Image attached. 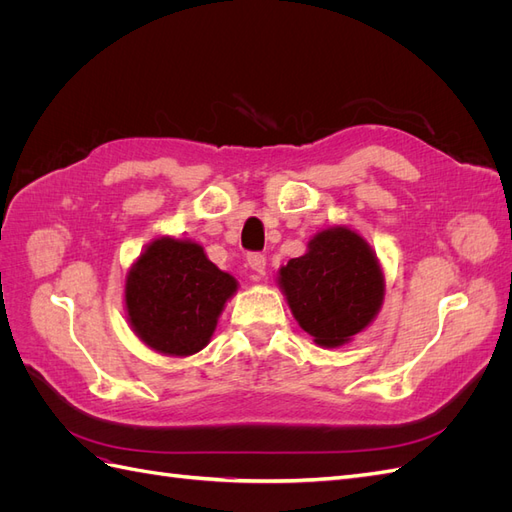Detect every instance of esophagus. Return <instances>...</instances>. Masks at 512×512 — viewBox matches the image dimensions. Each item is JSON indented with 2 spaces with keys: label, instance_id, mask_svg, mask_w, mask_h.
<instances>
[{
  "label": "esophagus",
  "instance_id": "obj_1",
  "mask_svg": "<svg viewBox=\"0 0 512 512\" xmlns=\"http://www.w3.org/2000/svg\"><path fill=\"white\" fill-rule=\"evenodd\" d=\"M247 265H250V269H252L256 275H265L267 258H265V254H250V256H247Z\"/></svg>",
  "mask_w": 512,
  "mask_h": 512
}]
</instances>
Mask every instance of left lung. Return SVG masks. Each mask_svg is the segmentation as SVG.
<instances>
[{"label":"left lung","mask_w":512,"mask_h":512,"mask_svg":"<svg viewBox=\"0 0 512 512\" xmlns=\"http://www.w3.org/2000/svg\"><path fill=\"white\" fill-rule=\"evenodd\" d=\"M299 327L322 348L352 342L376 320L384 301V271L356 230L331 226L307 243V252L277 271Z\"/></svg>","instance_id":"left-lung-1"}]
</instances>
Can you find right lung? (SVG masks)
I'll return each mask as SVG.
<instances>
[{
    "label": "right lung",
    "instance_id": "add662e5",
    "mask_svg": "<svg viewBox=\"0 0 512 512\" xmlns=\"http://www.w3.org/2000/svg\"><path fill=\"white\" fill-rule=\"evenodd\" d=\"M239 282L192 239L158 237L126 275V314L134 335L164 356L203 350Z\"/></svg>",
    "mask_w": 512,
    "mask_h": 512
}]
</instances>
